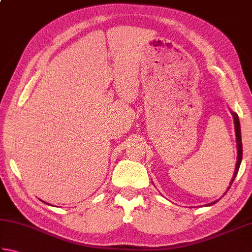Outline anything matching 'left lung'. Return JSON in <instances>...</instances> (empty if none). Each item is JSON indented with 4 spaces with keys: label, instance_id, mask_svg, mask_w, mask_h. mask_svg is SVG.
Wrapping results in <instances>:
<instances>
[{
    "label": "left lung",
    "instance_id": "obj_1",
    "mask_svg": "<svg viewBox=\"0 0 252 252\" xmlns=\"http://www.w3.org/2000/svg\"><path fill=\"white\" fill-rule=\"evenodd\" d=\"M231 114H232V116H233V118H234L235 133H236V142H237V162H236V167H235V171H234L233 179H232V181H231V183H229V185H232V183L234 182L235 178H236V175H237V173H238V170H239V167H240V163H242V158H243L242 132H240V123H239V119H238V116H237L236 112H233V111H231ZM229 187H231V186H228L227 190L229 189ZM227 190L225 191V194L227 192ZM225 194H224V195H225ZM218 201H219V200H217V201H215V202H211L210 205H209V206H211V205H213V203H216V202H218Z\"/></svg>",
    "mask_w": 252,
    "mask_h": 252
}]
</instances>
